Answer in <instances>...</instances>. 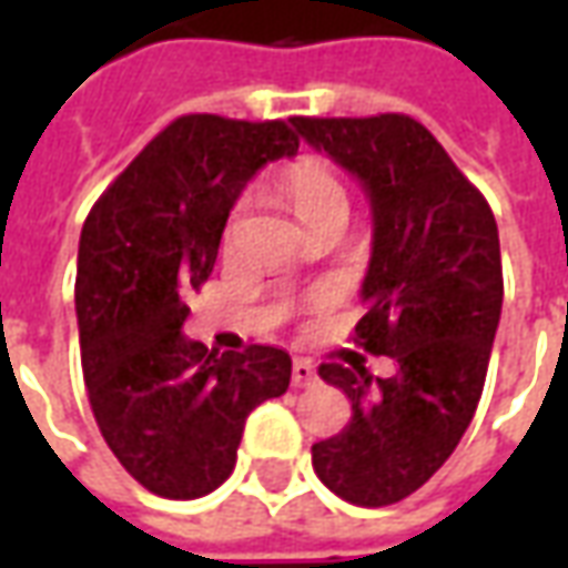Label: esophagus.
Instances as JSON below:
<instances>
[{
    "label": "esophagus",
    "mask_w": 568,
    "mask_h": 568,
    "mask_svg": "<svg viewBox=\"0 0 568 568\" xmlns=\"http://www.w3.org/2000/svg\"><path fill=\"white\" fill-rule=\"evenodd\" d=\"M292 383H295L297 389H307V386H316L320 383V374L316 368L304 362V358H297L295 365H292Z\"/></svg>",
    "instance_id": "34e87169"
}]
</instances>
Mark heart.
I'll return each instance as SVG.
<instances>
[{
    "label": "heart",
    "mask_w": 568,
    "mask_h": 568,
    "mask_svg": "<svg viewBox=\"0 0 568 568\" xmlns=\"http://www.w3.org/2000/svg\"><path fill=\"white\" fill-rule=\"evenodd\" d=\"M288 197H292L295 212L313 210V206L334 203V200H346L341 182L316 161H301L288 173Z\"/></svg>",
    "instance_id": "heart-1"
}]
</instances>
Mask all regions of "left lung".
Returning a JSON list of instances; mask_svg holds the SVG:
<instances>
[{
	"mask_svg": "<svg viewBox=\"0 0 568 568\" xmlns=\"http://www.w3.org/2000/svg\"><path fill=\"white\" fill-rule=\"evenodd\" d=\"M310 149L365 187L368 313L358 344L395 358L393 377L322 365L353 402L349 426L313 444V468L341 499L381 508L447 463L471 423L501 316L499 227L450 154L407 115L292 118Z\"/></svg>",
	"mask_w": 568,
	"mask_h": 568,
	"instance_id": "obj_1",
	"label": "left lung"
}]
</instances>
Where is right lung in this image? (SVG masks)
I'll return each mask as SVG.
<instances>
[{"instance_id":"add662e5","label":"right lung","mask_w":568,"mask_h":568,"mask_svg":"<svg viewBox=\"0 0 568 568\" xmlns=\"http://www.w3.org/2000/svg\"><path fill=\"white\" fill-rule=\"evenodd\" d=\"M292 121L185 115L158 133L88 215L75 316L93 417L154 496L197 499L231 477L246 417L292 381L280 346L215 353L182 334L224 224L264 163L295 158Z\"/></svg>"}]
</instances>
